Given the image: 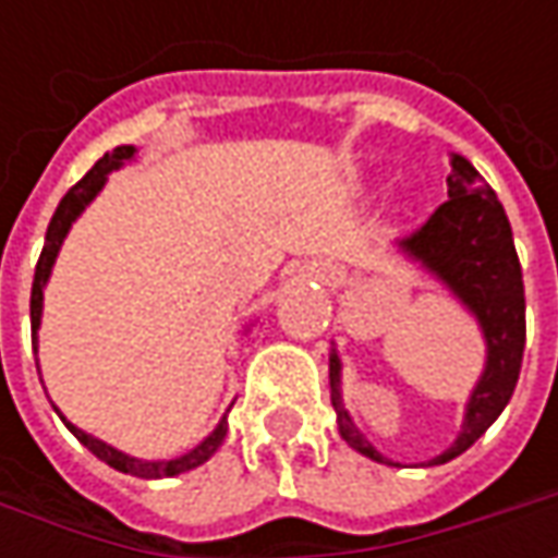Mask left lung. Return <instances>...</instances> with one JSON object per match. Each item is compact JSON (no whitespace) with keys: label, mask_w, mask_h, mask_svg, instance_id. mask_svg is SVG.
I'll list each match as a JSON object with an SVG mask.
<instances>
[{"label":"left lung","mask_w":558,"mask_h":558,"mask_svg":"<svg viewBox=\"0 0 558 558\" xmlns=\"http://www.w3.org/2000/svg\"><path fill=\"white\" fill-rule=\"evenodd\" d=\"M447 202L418 226L413 235L400 239L397 247L403 257L438 279L444 289L475 316L484 338V369L475 381L457 440L425 465H444L465 453L484 432L497 422L515 391L522 354H525V286L522 267L512 242V229L506 220L504 204L482 173L462 155H450ZM329 385L332 407L338 416V435L356 453L385 465H397L381 457L363 432L354 425L341 400V356L332 348L329 354Z\"/></svg>","instance_id":"obj_1"}]
</instances>
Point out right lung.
Instances as JSON below:
<instances>
[{"label":"right lung","instance_id":"obj_1","mask_svg":"<svg viewBox=\"0 0 558 558\" xmlns=\"http://www.w3.org/2000/svg\"><path fill=\"white\" fill-rule=\"evenodd\" d=\"M136 158V148L133 145H118L114 151H108L105 158H98L96 167L80 180V183L61 198V204L54 207L52 214V223L46 229V245H43V254H39V264H36V272H33V291H31V326H33V351H36V332H39V323H43V291H46V282H49V276H52L54 267V257H58V251L64 245V239H68V232H71V226L76 223V217L93 204L98 192L105 189L108 183V173L111 170H120L126 161H133ZM36 369H39V363H36ZM54 413H58V407H54ZM61 416V413H58ZM61 422L71 428V435H74L89 453H96L98 460L108 462L111 469H118L123 475H136V478H173V475H183V472H192V469H198L202 462H207L220 447H223L226 432H229V425H226V416L217 422V428L202 440V444H195L189 453L183 457H173V460H140V457H130V453H123L118 447H111V444H105V440L93 438L89 432H83V428H76L74 422H68V418L61 416Z\"/></svg>","mask_w":558,"mask_h":558}]
</instances>
